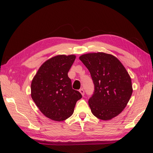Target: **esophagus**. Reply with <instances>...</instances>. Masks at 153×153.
Listing matches in <instances>:
<instances>
[{
  "mask_svg": "<svg viewBox=\"0 0 153 153\" xmlns=\"http://www.w3.org/2000/svg\"><path fill=\"white\" fill-rule=\"evenodd\" d=\"M79 91H80V92L81 93V94L84 96V94H85V92H84V90L83 89H80L79 90Z\"/></svg>",
  "mask_w": 153,
  "mask_h": 153,
  "instance_id": "obj_1",
  "label": "esophagus"
}]
</instances>
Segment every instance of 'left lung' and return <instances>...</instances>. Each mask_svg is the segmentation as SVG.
<instances>
[{
    "mask_svg": "<svg viewBox=\"0 0 153 153\" xmlns=\"http://www.w3.org/2000/svg\"><path fill=\"white\" fill-rule=\"evenodd\" d=\"M80 61L89 71L94 85L89 105L94 116L110 120L126 107L133 89L131 78L114 55L103 52L82 55Z\"/></svg>",
    "mask_w": 153,
    "mask_h": 153,
    "instance_id": "obj_1",
    "label": "left lung"
}]
</instances>
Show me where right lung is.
Returning a JSON list of instances; mask_svg holds the SVG:
<instances>
[{
	"instance_id": "obj_1",
	"label": "right lung",
	"mask_w": 153,
	"mask_h": 153,
	"mask_svg": "<svg viewBox=\"0 0 153 153\" xmlns=\"http://www.w3.org/2000/svg\"><path fill=\"white\" fill-rule=\"evenodd\" d=\"M74 55H59L41 66L31 84V97L46 117L61 121L73 114L76 101L82 98L73 89L68 73L75 61Z\"/></svg>"
}]
</instances>
